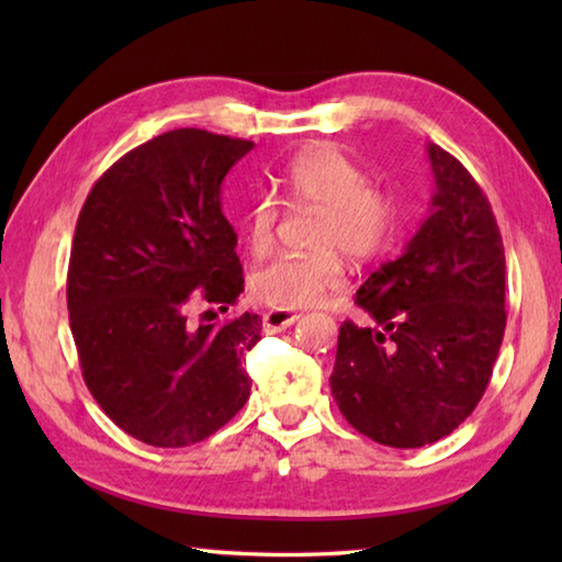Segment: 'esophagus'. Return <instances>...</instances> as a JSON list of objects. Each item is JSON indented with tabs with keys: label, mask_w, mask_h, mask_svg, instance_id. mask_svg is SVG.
<instances>
[{
	"label": "esophagus",
	"mask_w": 562,
	"mask_h": 562,
	"mask_svg": "<svg viewBox=\"0 0 562 562\" xmlns=\"http://www.w3.org/2000/svg\"><path fill=\"white\" fill-rule=\"evenodd\" d=\"M300 315L290 310H270L262 315V327L265 331H282L284 327H290L292 322H297Z\"/></svg>",
	"instance_id": "34e87169"
}]
</instances>
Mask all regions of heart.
Wrapping results in <instances>:
<instances>
[{
  "label": "heart",
  "instance_id": "heart-1",
  "mask_svg": "<svg viewBox=\"0 0 562 562\" xmlns=\"http://www.w3.org/2000/svg\"><path fill=\"white\" fill-rule=\"evenodd\" d=\"M274 188L292 207H319L315 245L307 255H278L250 278L252 297L272 310H300L317 304L341 284V262L372 260L384 252L396 233L398 207L382 188L369 186L367 170L345 150L329 144L304 148L274 178ZM278 205L270 198L252 201L243 217L247 250L262 255L278 231Z\"/></svg>",
  "mask_w": 562,
  "mask_h": 562
}]
</instances>
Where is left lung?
Listing matches in <instances>:
<instances>
[{"label":"left lung","mask_w":562,"mask_h":562,"mask_svg":"<svg viewBox=\"0 0 562 562\" xmlns=\"http://www.w3.org/2000/svg\"><path fill=\"white\" fill-rule=\"evenodd\" d=\"M431 215L402 258L357 290L372 327H339L331 396L359 434L418 449L459 429L491 382L506 331V255L491 203L429 144Z\"/></svg>","instance_id":"1"}]
</instances>
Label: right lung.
Listing matches in <instances>:
<instances>
[{"label":"right lung","instance_id":"obj_1","mask_svg":"<svg viewBox=\"0 0 562 562\" xmlns=\"http://www.w3.org/2000/svg\"><path fill=\"white\" fill-rule=\"evenodd\" d=\"M255 144L176 128L121 156L83 203L66 304L83 382L119 429L158 449L213 436L245 406L262 319L190 325L195 300L243 292L221 186Z\"/></svg>","mask_w":562,"mask_h":562}]
</instances>
